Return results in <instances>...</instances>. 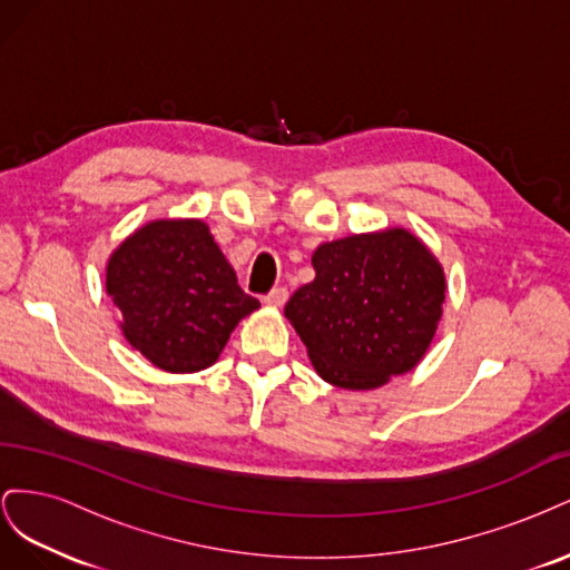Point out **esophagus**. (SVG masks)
I'll use <instances>...</instances> for the list:
<instances>
[{
  "mask_svg": "<svg viewBox=\"0 0 570 570\" xmlns=\"http://www.w3.org/2000/svg\"><path fill=\"white\" fill-rule=\"evenodd\" d=\"M287 289L285 287H275V289H271L268 295L264 297V304L266 306H283L285 302H287Z\"/></svg>",
  "mask_w": 570,
  "mask_h": 570,
  "instance_id": "1",
  "label": "esophagus"
}]
</instances>
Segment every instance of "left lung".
Returning a JSON list of instances; mask_svg holds the SVG:
<instances>
[{"mask_svg":"<svg viewBox=\"0 0 570 570\" xmlns=\"http://www.w3.org/2000/svg\"><path fill=\"white\" fill-rule=\"evenodd\" d=\"M316 278L285 304L325 383L375 390L419 366L442 321L444 268L423 239L392 226L316 247Z\"/></svg>","mask_w":570,"mask_h":570,"instance_id":"1","label":"left lung"}]
</instances>
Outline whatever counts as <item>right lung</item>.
Returning <instances> with one entry per match:
<instances>
[{
  "label": "right lung",
  "mask_w": 570,
  "mask_h": 570,
  "mask_svg": "<svg viewBox=\"0 0 570 570\" xmlns=\"http://www.w3.org/2000/svg\"><path fill=\"white\" fill-rule=\"evenodd\" d=\"M105 285L130 347L166 373L214 366L237 323L262 306L199 218H157L130 233L109 256Z\"/></svg>",
  "instance_id": "right-lung-1"
}]
</instances>
